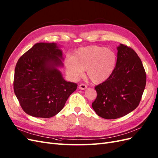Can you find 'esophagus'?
<instances>
[{
    "label": "esophagus",
    "mask_w": 158,
    "mask_h": 158,
    "mask_svg": "<svg viewBox=\"0 0 158 158\" xmlns=\"http://www.w3.org/2000/svg\"><path fill=\"white\" fill-rule=\"evenodd\" d=\"M79 88L81 90H85L86 89V85L85 84H81V85H79Z\"/></svg>",
    "instance_id": "1"
}]
</instances>
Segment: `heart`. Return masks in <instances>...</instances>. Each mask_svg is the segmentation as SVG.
<instances>
[{"instance_id": "1", "label": "heart", "mask_w": 158, "mask_h": 158, "mask_svg": "<svg viewBox=\"0 0 158 158\" xmlns=\"http://www.w3.org/2000/svg\"><path fill=\"white\" fill-rule=\"evenodd\" d=\"M118 58L115 53L106 47L89 46L80 48L74 56H67L64 65L69 77L77 81L83 77L86 69L88 78L94 84L108 80L116 68Z\"/></svg>"}]
</instances>
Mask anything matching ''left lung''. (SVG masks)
Instances as JSON below:
<instances>
[{"mask_svg": "<svg viewBox=\"0 0 158 158\" xmlns=\"http://www.w3.org/2000/svg\"><path fill=\"white\" fill-rule=\"evenodd\" d=\"M118 62L110 77L97 86L92 107L98 116L114 119L129 114L139 105L146 83L141 60L131 47L120 44Z\"/></svg>", "mask_w": 158, "mask_h": 158, "instance_id": "1", "label": "left lung"}]
</instances>
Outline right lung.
<instances>
[{"instance_id":"obj_1","label":"right lung","mask_w":158,"mask_h":158,"mask_svg":"<svg viewBox=\"0 0 158 158\" xmlns=\"http://www.w3.org/2000/svg\"><path fill=\"white\" fill-rule=\"evenodd\" d=\"M62 51L54 43H39L23 54L15 68L14 90L22 108L35 118H49L63 109L77 85L67 82L58 69Z\"/></svg>"}]
</instances>
